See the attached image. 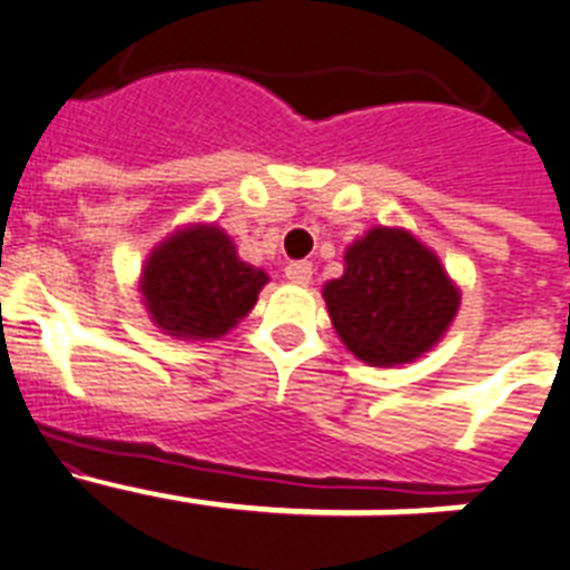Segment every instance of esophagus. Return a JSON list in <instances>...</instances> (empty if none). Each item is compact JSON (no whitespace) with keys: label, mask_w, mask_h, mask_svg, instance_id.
<instances>
[{"label":"esophagus","mask_w":570,"mask_h":570,"mask_svg":"<svg viewBox=\"0 0 570 570\" xmlns=\"http://www.w3.org/2000/svg\"><path fill=\"white\" fill-rule=\"evenodd\" d=\"M284 275L292 281V284L304 286L313 281V264H306V261H292V264H286Z\"/></svg>","instance_id":"esophagus-1"}]
</instances>
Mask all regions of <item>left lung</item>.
<instances>
[{
  "mask_svg": "<svg viewBox=\"0 0 570 570\" xmlns=\"http://www.w3.org/2000/svg\"><path fill=\"white\" fill-rule=\"evenodd\" d=\"M346 269L324 286L335 333L373 367L428 353L459 309L439 257L404 229H370L346 249Z\"/></svg>",
  "mask_w": 570,
  "mask_h": 570,
  "instance_id": "obj_1",
  "label": "left lung"
}]
</instances>
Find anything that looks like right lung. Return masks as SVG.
Returning <instances> with one entry per match:
<instances>
[{
	"label": "right lung",
	"instance_id": "right-lung-1",
	"mask_svg": "<svg viewBox=\"0 0 570 570\" xmlns=\"http://www.w3.org/2000/svg\"><path fill=\"white\" fill-rule=\"evenodd\" d=\"M264 284L266 272L244 264L224 229L195 226L151 252L140 289L163 333L206 341L229 333Z\"/></svg>",
	"mask_w": 570,
	"mask_h": 570
}]
</instances>
